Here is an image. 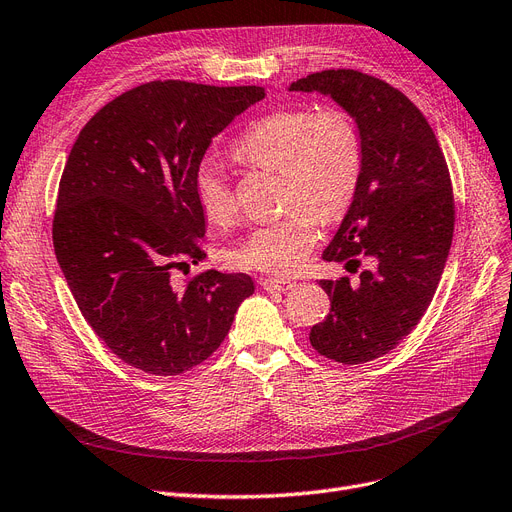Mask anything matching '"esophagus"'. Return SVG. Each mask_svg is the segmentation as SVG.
Masks as SVG:
<instances>
[{"label": "esophagus", "instance_id": "34e87169", "mask_svg": "<svg viewBox=\"0 0 512 512\" xmlns=\"http://www.w3.org/2000/svg\"><path fill=\"white\" fill-rule=\"evenodd\" d=\"M260 285L267 292H285V290H292L294 288V281L290 279H277V277H264L260 279Z\"/></svg>", "mask_w": 512, "mask_h": 512}]
</instances>
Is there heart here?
<instances>
[{"label":"heart","mask_w":512,"mask_h":512,"mask_svg":"<svg viewBox=\"0 0 512 512\" xmlns=\"http://www.w3.org/2000/svg\"><path fill=\"white\" fill-rule=\"evenodd\" d=\"M233 157L260 170L283 174V203L292 208L281 220L252 229L227 252L237 269L290 275L317 241V218L338 220L357 195L363 172L361 136L342 109H283L260 117L235 142ZM195 197L210 222L235 214L229 180L201 163Z\"/></svg>","instance_id":"heart-1"}]
</instances>
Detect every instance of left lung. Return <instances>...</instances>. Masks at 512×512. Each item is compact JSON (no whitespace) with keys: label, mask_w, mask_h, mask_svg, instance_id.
<instances>
[{"label":"left lung","mask_w":512,"mask_h":512,"mask_svg":"<svg viewBox=\"0 0 512 512\" xmlns=\"http://www.w3.org/2000/svg\"><path fill=\"white\" fill-rule=\"evenodd\" d=\"M290 92L330 96L361 136L359 189L323 260L351 264L363 254L376 269L357 281H319L332 309L309 338L327 359L372 361L414 330L443 275L456 220L447 163L418 107L382 79L330 69L294 81Z\"/></svg>","instance_id":"8db88e82"}]
</instances>
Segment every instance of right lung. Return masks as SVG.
<instances>
[{
    "instance_id": "right-lung-1",
    "label": "right lung",
    "mask_w": 512,
    "mask_h": 512,
    "mask_svg": "<svg viewBox=\"0 0 512 512\" xmlns=\"http://www.w3.org/2000/svg\"><path fill=\"white\" fill-rule=\"evenodd\" d=\"M264 88L151 81L102 107L79 132L58 185L54 252L81 315L121 361L178 376L206 361L254 294L245 273H199L206 235L195 197L201 159Z\"/></svg>"
}]
</instances>
